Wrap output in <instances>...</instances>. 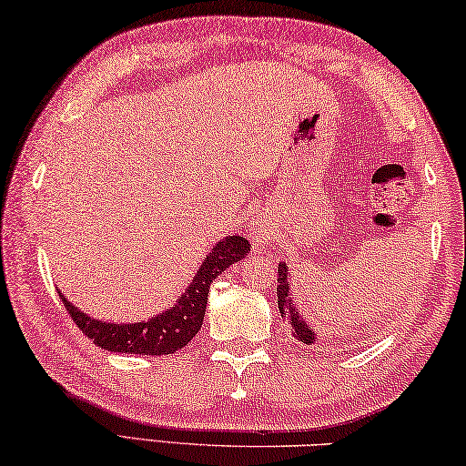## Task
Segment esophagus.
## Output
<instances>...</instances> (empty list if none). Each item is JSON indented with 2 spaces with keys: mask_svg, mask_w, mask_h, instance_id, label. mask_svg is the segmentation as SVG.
<instances>
[{
  "mask_svg": "<svg viewBox=\"0 0 466 466\" xmlns=\"http://www.w3.org/2000/svg\"><path fill=\"white\" fill-rule=\"evenodd\" d=\"M249 238L254 243H268L274 239V225L266 217H258L249 223Z\"/></svg>",
  "mask_w": 466,
  "mask_h": 466,
  "instance_id": "esophagus-1",
  "label": "esophagus"
}]
</instances>
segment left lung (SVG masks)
I'll use <instances>...</instances> for the list:
<instances>
[{
  "label": "left lung",
  "mask_w": 466,
  "mask_h": 466,
  "mask_svg": "<svg viewBox=\"0 0 466 466\" xmlns=\"http://www.w3.org/2000/svg\"><path fill=\"white\" fill-rule=\"evenodd\" d=\"M276 297H279L280 315L289 321L292 336L307 346H313L317 341V333L309 328V323L303 319V315L299 311V307L295 303V295H292L290 284H289V266L284 262L279 264V289H276Z\"/></svg>",
  "instance_id": "obj_1"
}]
</instances>
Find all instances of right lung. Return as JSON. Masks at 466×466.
Instances as JSON below:
<instances>
[{
    "instance_id": "obj_1",
    "label": "right lung",
    "mask_w": 466,
    "mask_h": 466,
    "mask_svg": "<svg viewBox=\"0 0 466 466\" xmlns=\"http://www.w3.org/2000/svg\"><path fill=\"white\" fill-rule=\"evenodd\" d=\"M249 254V241L241 235H228L212 246L210 254L204 258L202 266L186 289L176 305L149 321L141 323H108L94 319L81 313L76 305H71L61 292L59 297L67 309L71 319L86 336L108 352L120 354H143V356H163L174 354L187 346L196 333L202 328L204 311L208 303V290L212 280L223 274L228 266L239 262Z\"/></svg>"
}]
</instances>
